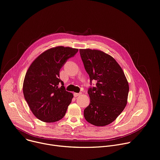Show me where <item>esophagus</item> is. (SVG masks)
<instances>
[{"mask_svg":"<svg viewBox=\"0 0 160 160\" xmlns=\"http://www.w3.org/2000/svg\"><path fill=\"white\" fill-rule=\"evenodd\" d=\"M81 94H82L81 93H74V95L75 97H77L80 96Z\"/></svg>","mask_w":160,"mask_h":160,"instance_id":"1","label":"esophagus"}]
</instances>
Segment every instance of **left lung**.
<instances>
[{
  "label": "left lung",
  "mask_w": 160,
  "mask_h": 160,
  "mask_svg": "<svg viewBox=\"0 0 160 160\" xmlns=\"http://www.w3.org/2000/svg\"><path fill=\"white\" fill-rule=\"evenodd\" d=\"M80 55L90 81L97 87L88 91L90 103L84 111L85 119L103 127L113 122L127 104L129 85L122 68L111 55L100 50L80 49Z\"/></svg>",
  "instance_id": "obj_1"
}]
</instances>
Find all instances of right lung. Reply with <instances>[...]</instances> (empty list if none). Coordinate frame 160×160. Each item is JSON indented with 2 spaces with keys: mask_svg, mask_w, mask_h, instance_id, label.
Segmentation results:
<instances>
[{
  "mask_svg": "<svg viewBox=\"0 0 160 160\" xmlns=\"http://www.w3.org/2000/svg\"><path fill=\"white\" fill-rule=\"evenodd\" d=\"M78 49L62 46L48 49L28 67L23 84L25 100L33 115L46 122L62 119L74 95L67 92L59 78L60 70ZM62 83L63 86H58Z\"/></svg>",
  "mask_w": 160,
  "mask_h": 160,
  "instance_id": "add662e5",
  "label": "right lung"
}]
</instances>
